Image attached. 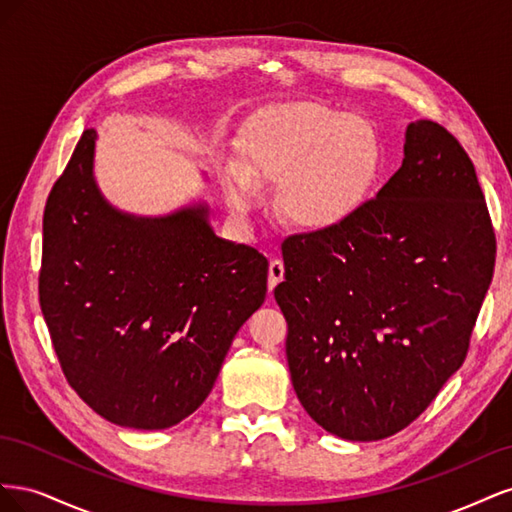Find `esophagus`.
<instances>
[{"instance_id": "34e87169", "label": "esophagus", "mask_w": 512, "mask_h": 512, "mask_svg": "<svg viewBox=\"0 0 512 512\" xmlns=\"http://www.w3.org/2000/svg\"><path fill=\"white\" fill-rule=\"evenodd\" d=\"M284 262L282 260H271L269 265V290H273L277 284H280L284 280Z\"/></svg>"}]
</instances>
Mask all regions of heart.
I'll use <instances>...</instances> for the list:
<instances>
[{"instance_id": "obj_1", "label": "heart", "mask_w": 512, "mask_h": 512, "mask_svg": "<svg viewBox=\"0 0 512 512\" xmlns=\"http://www.w3.org/2000/svg\"><path fill=\"white\" fill-rule=\"evenodd\" d=\"M239 156L220 166L226 203L237 218L258 207L262 185H280V209L292 226L335 232L369 203L386 151L369 119L299 100L247 123Z\"/></svg>"}]
</instances>
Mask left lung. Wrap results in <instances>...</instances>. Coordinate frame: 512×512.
Returning <instances> with one entry per match:
<instances>
[{
	"label": "left lung",
	"instance_id": "1",
	"mask_svg": "<svg viewBox=\"0 0 512 512\" xmlns=\"http://www.w3.org/2000/svg\"><path fill=\"white\" fill-rule=\"evenodd\" d=\"M493 265L468 153L438 123H408L401 168L350 224L284 243L275 301L305 412L352 442L408 427L466 359Z\"/></svg>",
	"mask_w": 512,
	"mask_h": 512
}]
</instances>
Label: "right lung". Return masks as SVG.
Listing matches in <instances>:
<instances>
[{
	"label": "right lung",
	"mask_w": 512,
	"mask_h": 512,
	"mask_svg": "<svg viewBox=\"0 0 512 512\" xmlns=\"http://www.w3.org/2000/svg\"><path fill=\"white\" fill-rule=\"evenodd\" d=\"M89 128L46 200L40 307L85 404L132 429L181 423L209 397L267 294V258L218 237L207 200L164 215L111 205Z\"/></svg>",
	"instance_id": "obj_1"
}]
</instances>
